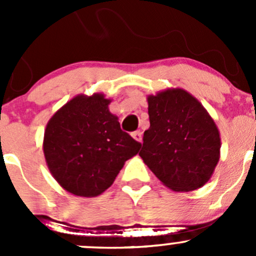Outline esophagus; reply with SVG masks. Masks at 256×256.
I'll use <instances>...</instances> for the list:
<instances>
[{
	"mask_svg": "<svg viewBox=\"0 0 256 256\" xmlns=\"http://www.w3.org/2000/svg\"><path fill=\"white\" fill-rule=\"evenodd\" d=\"M132 138H135L136 141H138V142H142V132H141V131H135V132L132 134Z\"/></svg>",
	"mask_w": 256,
	"mask_h": 256,
	"instance_id": "obj_1",
	"label": "esophagus"
}]
</instances>
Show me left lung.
Here are the masks:
<instances>
[{"mask_svg":"<svg viewBox=\"0 0 256 256\" xmlns=\"http://www.w3.org/2000/svg\"><path fill=\"white\" fill-rule=\"evenodd\" d=\"M150 128L141 158L164 186L190 192L208 182L219 161L220 138L203 105L183 89L150 95Z\"/></svg>","mask_w":256,"mask_h":256,"instance_id":"8db88e82","label":"left lung"}]
</instances>
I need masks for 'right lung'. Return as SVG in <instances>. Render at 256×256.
I'll return each mask as SVG.
<instances>
[{
    "label": "right lung",
    "mask_w": 256,
    "mask_h": 256,
    "mask_svg": "<svg viewBox=\"0 0 256 256\" xmlns=\"http://www.w3.org/2000/svg\"><path fill=\"white\" fill-rule=\"evenodd\" d=\"M102 94L79 95L52 116L43 141L49 171L66 190L95 197L110 187L141 144L121 130Z\"/></svg>",
    "instance_id": "obj_1"
}]
</instances>
